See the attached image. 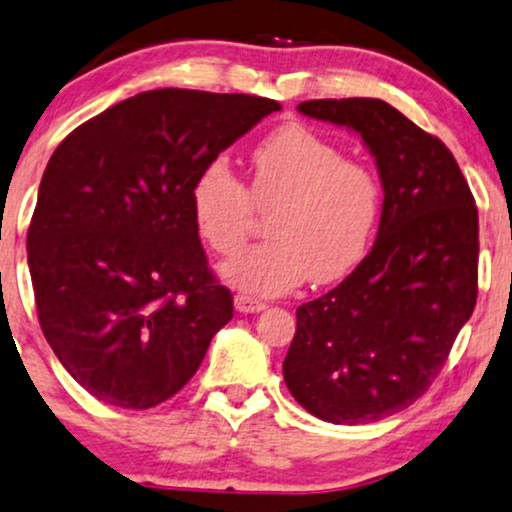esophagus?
Returning <instances> with one entry per match:
<instances>
[{"mask_svg": "<svg viewBox=\"0 0 512 512\" xmlns=\"http://www.w3.org/2000/svg\"><path fill=\"white\" fill-rule=\"evenodd\" d=\"M233 305H236V310L243 312V315H252V312H262L264 307H267L264 303H260V300L248 298V295H236Z\"/></svg>", "mask_w": 512, "mask_h": 512, "instance_id": "34e87169", "label": "esophagus"}]
</instances>
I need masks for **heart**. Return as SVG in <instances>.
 I'll list each match as a JSON object with an SVG mask.
<instances>
[{"mask_svg": "<svg viewBox=\"0 0 512 512\" xmlns=\"http://www.w3.org/2000/svg\"><path fill=\"white\" fill-rule=\"evenodd\" d=\"M245 188L226 159H212L190 186L200 238L219 255L248 240L255 209L272 212V240L221 264V276L252 295L291 293L310 279L334 283L360 267L377 236L384 190L367 164L300 123L274 131L252 152Z\"/></svg>", "mask_w": 512, "mask_h": 512, "instance_id": "obj_1", "label": "heart"}]
</instances>
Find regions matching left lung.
I'll return each instance as SVG.
<instances>
[{"label": "left lung", "instance_id": "left-lung-1", "mask_svg": "<svg viewBox=\"0 0 512 512\" xmlns=\"http://www.w3.org/2000/svg\"><path fill=\"white\" fill-rule=\"evenodd\" d=\"M298 112L355 131L384 188L372 250L303 303L283 379L307 412L367 424L429 389L477 303L479 217L446 145L381 100H310Z\"/></svg>", "mask_w": 512, "mask_h": 512}]
</instances>
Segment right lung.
<instances>
[{
    "mask_svg": "<svg viewBox=\"0 0 512 512\" xmlns=\"http://www.w3.org/2000/svg\"><path fill=\"white\" fill-rule=\"evenodd\" d=\"M281 104L150 90L61 140L28 229L42 334L97 400L147 410L193 377L233 298L207 269L190 186Z\"/></svg>",
    "mask_w": 512,
    "mask_h": 512,
    "instance_id": "add662e5",
    "label": "right lung"
}]
</instances>
